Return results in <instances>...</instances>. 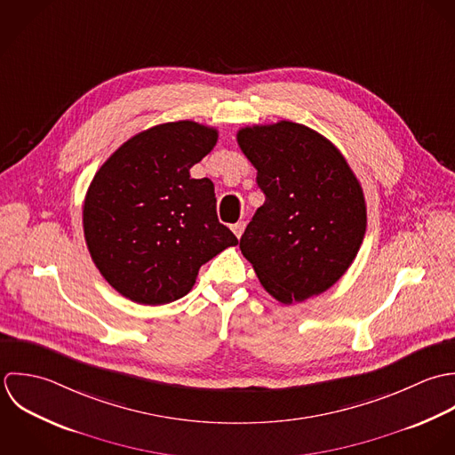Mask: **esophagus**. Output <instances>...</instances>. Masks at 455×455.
<instances>
[{"label":"esophagus","instance_id":"1","mask_svg":"<svg viewBox=\"0 0 455 455\" xmlns=\"http://www.w3.org/2000/svg\"><path fill=\"white\" fill-rule=\"evenodd\" d=\"M244 227H246V223H244V221H237V223H234V225H232V232L235 234V237H237V239L243 235Z\"/></svg>","mask_w":455,"mask_h":455}]
</instances>
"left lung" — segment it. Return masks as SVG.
I'll list each match as a JSON object with an SVG mask.
<instances>
[{
	"label": "left lung",
	"instance_id": "1",
	"mask_svg": "<svg viewBox=\"0 0 455 455\" xmlns=\"http://www.w3.org/2000/svg\"><path fill=\"white\" fill-rule=\"evenodd\" d=\"M237 142L266 195L241 237L243 255L283 304L329 290L363 244L361 182L329 139L299 123L246 126Z\"/></svg>",
	"mask_w": 455,
	"mask_h": 455
}]
</instances>
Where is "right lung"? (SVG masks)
<instances>
[{
    "label": "right lung",
    "mask_w": 455,
    "mask_h": 455,
    "mask_svg": "<svg viewBox=\"0 0 455 455\" xmlns=\"http://www.w3.org/2000/svg\"><path fill=\"white\" fill-rule=\"evenodd\" d=\"M218 130L164 123L126 140L94 174L83 209L92 262L123 297L169 304L198 269L237 237L218 221L214 184L189 169L216 146Z\"/></svg>",
    "instance_id": "right-lung-1"
}]
</instances>
